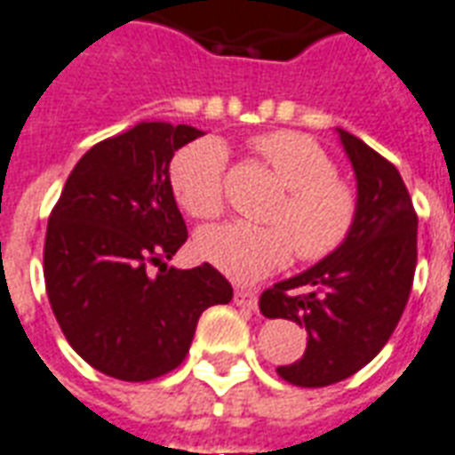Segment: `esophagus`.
<instances>
[{
  "label": "esophagus",
  "mask_w": 455,
  "mask_h": 455,
  "mask_svg": "<svg viewBox=\"0 0 455 455\" xmlns=\"http://www.w3.org/2000/svg\"><path fill=\"white\" fill-rule=\"evenodd\" d=\"M235 304L243 306L247 311H254L257 308V294L252 289H235Z\"/></svg>",
  "instance_id": "obj_1"
}]
</instances>
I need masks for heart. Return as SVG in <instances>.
<instances>
[{
  "label": "heart",
  "mask_w": 455,
  "mask_h": 455,
  "mask_svg": "<svg viewBox=\"0 0 455 455\" xmlns=\"http://www.w3.org/2000/svg\"><path fill=\"white\" fill-rule=\"evenodd\" d=\"M259 159L286 188L267 220L222 222L196 237L203 259L235 282H257L282 269L291 254L301 262H323L336 254L357 222V193L336 176L331 154L301 132H269L252 141ZM228 154L220 141L198 140L176 151L169 166L173 198L198 220L218 218L225 208Z\"/></svg>",
  "instance_id": "1"
}]
</instances>
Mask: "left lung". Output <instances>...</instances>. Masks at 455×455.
Listing matches in <instances>:
<instances>
[{
  "label": "left lung",
  "mask_w": 455,
  "mask_h": 455,
  "mask_svg": "<svg viewBox=\"0 0 455 455\" xmlns=\"http://www.w3.org/2000/svg\"><path fill=\"white\" fill-rule=\"evenodd\" d=\"M338 134L357 179L355 230L336 254L259 296L267 318L308 333L304 357L276 367L296 387L336 385L365 367L395 333L417 269V212L399 171L355 134Z\"/></svg>",
  "instance_id": "left-lung-1"
}]
</instances>
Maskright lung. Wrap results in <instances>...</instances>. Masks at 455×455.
Masks as SVG:
<instances>
[{"instance_id":"right-lung-1","label":"right lung","mask_w":455,"mask_h":455,"mask_svg":"<svg viewBox=\"0 0 455 455\" xmlns=\"http://www.w3.org/2000/svg\"><path fill=\"white\" fill-rule=\"evenodd\" d=\"M201 134L140 122L100 141L70 171L48 218L44 276L53 315L73 350L115 379L147 382L176 370L203 311L233 299L208 262H164L188 240L169 164Z\"/></svg>"}]
</instances>
